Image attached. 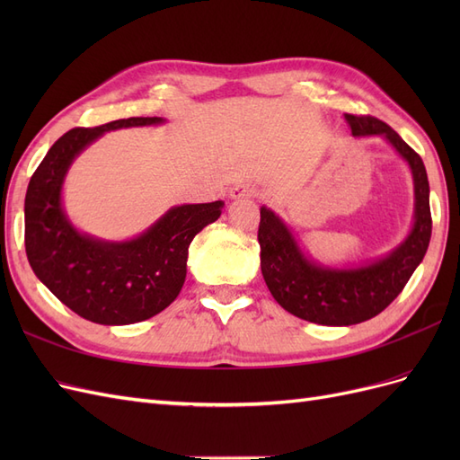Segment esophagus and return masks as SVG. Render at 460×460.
Wrapping results in <instances>:
<instances>
[{
  "instance_id": "1",
  "label": "esophagus",
  "mask_w": 460,
  "mask_h": 460,
  "mask_svg": "<svg viewBox=\"0 0 460 460\" xmlns=\"http://www.w3.org/2000/svg\"><path fill=\"white\" fill-rule=\"evenodd\" d=\"M255 188L249 186V184H235L232 190H230V199H249V198H255Z\"/></svg>"
}]
</instances>
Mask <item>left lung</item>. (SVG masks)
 Listing matches in <instances>:
<instances>
[{
  "label": "left lung",
  "instance_id": "left-lung-1",
  "mask_svg": "<svg viewBox=\"0 0 460 460\" xmlns=\"http://www.w3.org/2000/svg\"><path fill=\"white\" fill-rule=\"evenodd\" d=\"M355 137L380 136L409 164L414 215L409 234L382 257L333 267L305 253L294 232L272 208L261 207V272L272 297L288 313L323 326H351L380 314L422 262L429 235V184L424 163L402 137L374 117L345 115Z\"/></svg>",
  "mask_w": 460,
  "mask_h": 460
}]
</instances>
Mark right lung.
Masks as SVG:
<instances>
[{
	"label": "right lung",
	"instance_id": "obj_1",
	"mask_svg": "<svg viewBox=\"0 0 460 460\" xmlns=\"http://www.w3.org/2000/svg\"><path fill=\"white\" fill-rule=\"evenodd\" d=\"M163 122V117H132L68 130L49 147L26 190L24 245L31 267L55 297L90 323L127 326L169 307L184 286L191 240L225 207V201L174 205L147 230L120 242L73 225L63 186L80 153L105 132Z\"/></svg>",
	"mask_w": 460,
	"mask_h": 460
}]
</instances>
